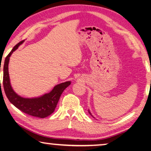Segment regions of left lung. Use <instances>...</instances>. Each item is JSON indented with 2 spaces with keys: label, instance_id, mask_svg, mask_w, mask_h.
<instances>
[{
  "label": "left lung",
  "instance_id": "obj_1",
  "mask_svg": "<svg viewBox=\"0 0 151 151\" xmlns=\"http://www.w3.org/2000/svg\"><path fill=\"white\" fill-rule=\"evenodd\" d=\"M88 113H89V114H91V115L92 116H93V118H94V116L93 115V114H92V113H91V111H90V110H89V109H88ZM94 119H95V118H94Z\"/></svg>",
  "mask_w": 151,
  "mask_h": 151
}]
</instances>
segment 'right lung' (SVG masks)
<instances>
[{
	"label": "right lung",
	"instance_id": "right-lung-1",
	"mask_svg": "<svg viewBox=\"0 0 151 151\" xmlns=\"http://www.w3.org/2000/svg\"><path fill=\"white\" fill-rule=\"evenodd\" d=\"M24 40L20 41L14 46L11 52L4 60L3 70V86L5 94L9 101L19 109L20 111L32 116L39 118H45L55 111L56 106L61 96V94L65 89L70 85L71 81H66L55 86L52 90L49 93H45L42 95L32 98H25L18 94L12 88L9 73V63L10 57L20 45H21ZM1 71V70H0Z\"/></svg>",
	"mask_w": 151,
	"mask_h": 151
}]
</instances>
